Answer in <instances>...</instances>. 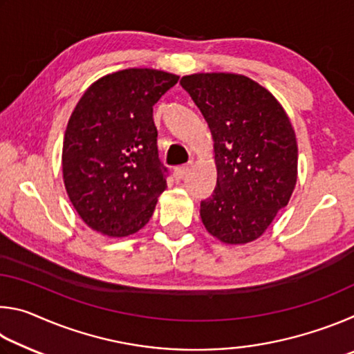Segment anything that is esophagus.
<instances>
[{"mask_svg": "<svg viewBox=\"0 0 354 354\" xmlns=\"http://www.w3.org/2000/svg\"><path fill=\"white\" fill-rule=\"evenodd\" d=\"M190 171V165H181V167H176L175 169V176L178 179H184L187 176V173Z\"/></svg>", "mask_w": 354, "mask_h": 354, "instance_id": "1", "label": "esophagus"}]
</instances>
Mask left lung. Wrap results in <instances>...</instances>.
<instances>
[{
	"instance_id": "1",
	"label": "left lung",
	"mask_w": 354,
	"mask_h": 354,
	"mask_svg": "<svg viewBox=\"0 0 354 354\" xmlns=\"http://www.w3.org/2000/svg\"><path fill=\"white\" fill-rule=\"evenodd\" d=\"M179 84L211 129L217 187L201 221L226 245L259 239L289 203L298 178L297 136L284 107L261 84L236 73H194Z\"/></svg>"
}]
</instances>
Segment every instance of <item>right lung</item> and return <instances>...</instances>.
Wrapping results in <instances>:
<instances>
[{"mask_svg":"<svg viewBox=\"0 0 354 354\" xmlns=\"http://www.w3.org/2000/svg\"><path fill=\"white\" fill-rule=\"evenodd\" d=\"M178 80L162 70H120L95 81L71 112L62 147L65 190L100 234H136L167 189L153 106Z\"/></svg>","mask_w":354,"mask_h":354,"instance_id":"1","label":"right lung"}]
</instances>
